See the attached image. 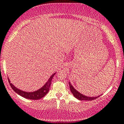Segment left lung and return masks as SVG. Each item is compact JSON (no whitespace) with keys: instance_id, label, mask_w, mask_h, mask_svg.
Segmentation results:
<instances>
[{"instance_id":"8db88e82","label":"left lung","mask_w":124,"mask_h":124,"mask_svg":"<svg viewBox=\"0 0 124 124\" xmlns=\"http://www.w3.org/2000/svg\"><path fill=\"white\" fill-rule=\"evenodd\" d=\"M69 87H70V90H71V92L73 94V96L75 97L76 99L80 100H87V101H92L93 100H95L97 99L98 97H99V96L97 97H87L86 96H84V95L78 92L76 90L74 89V87L72 86V85L69 83Z\"/></svg>"}]
</instances>
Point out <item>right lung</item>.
<instances>
[{
	"instance_id": "add662e5",
	"label": "right lung",
	"mask_w": 124,
	"mask_h": 124,
	"mask_svg": "<svg viewBox=\"0 0 124 124\" xmlns=\"http://www.w3.org/2000/svg\"><path fill=\"white\" fill-rule=\"evenodd\" d=\"M55 73L53 74L52 76H51V78H49V80H48V82L45 83V85L42 87V88H41L40 89H39L37 91H35V92H30V93H28V92H23V91L21 90H19L17 89L16 87H15L13 85H12V83H10V82L9 79H8V82H9L10 85L11 87L12 88L13 90L19 94L20 96L23 97L25 98V99H30V100H38L40 99L41 98H42L44 97L46 94L48 93V92H49V87H50L51 82H52V79L53 78Z\"/></svg>"
}]
</instances>
